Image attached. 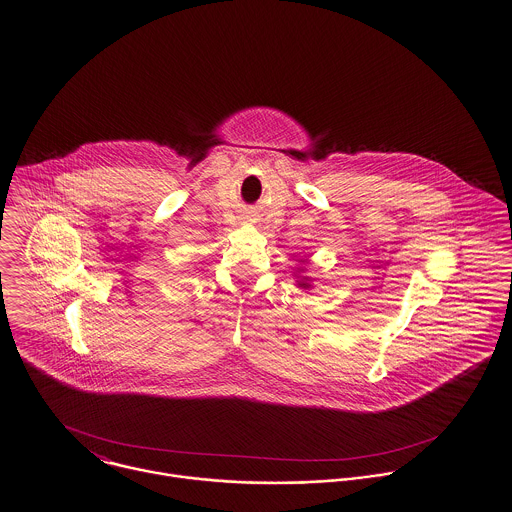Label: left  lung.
<instances>
[{"instance_id": "obj_1", "label": "left lung", "mask_w": 512, "mask_h": 512, "mask_svg": "<svg viewBox=\"0 0 512 512\" xmlns=\"http://www.w3.org/2000/svg\"><path fill=\"white\" fill-rule=\"evenodd\" d=\"M297 286H299V288H305V290H307V288H311L309 278H299V280H297Z\"/></svg>"}]
</instances>
